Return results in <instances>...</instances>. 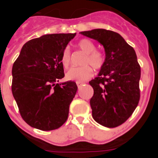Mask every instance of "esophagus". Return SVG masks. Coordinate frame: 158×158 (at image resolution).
<instances>
[{
    "label": "esophagus",
    "instance_id": "obj_1",
    "mask_svg": "<svg viewBox=\"0 0 158 158\" xmlns=\"http://www.w3.org/2000/svg\"><path fill=\"white\" fill-rule=\"evenodd\" d=\"M76 83H77V85L78 89H80V88L84 85L83 82H81V81H77Z\"/></svg>",
    "mask_w": 158,
    "mask_h": 158
}]
</instances>
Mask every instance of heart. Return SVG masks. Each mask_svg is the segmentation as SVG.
Here are the masks:
<instances>
[{
	"mask_svg": "<svg viewBox=\"0 0 158 158\" xmlns=\"http://www.w3.org/2000/svg\"><path fill=\"white\" fill-rule=\"evenodd\" d=\"M77 47L81 50L86 56L84 58L81 67H72L67 71L65 77L68 80L85 81L93 75L91 65L96 70L102 69L105 64V54L103 51L96 50V45L93 42L88 39H82L77 43ZM61 62L64 68H67L70 63V50L68 47H65L61 54Z\"/></svg>",
	"mask_w": 158,
	"mask_h": 158,
	"instance_id": "1",
	"label": "heart"
}]
</instances>
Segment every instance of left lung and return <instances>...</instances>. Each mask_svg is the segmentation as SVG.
<instances>
[{"label":"left lung","mask_w":158,"mask_h":158,"mask_svg":"<svg viewBox=\"0 0 158 158\" xmlns=\"http://www.w3.org/2000/svg\"><path fill=\"white\" fill-rule=\"evenodd\" d=\"M81 34L98 41L105 51V64L89 81L94 120L113 128L126 122L139 104L141 68L135 50L115 31L93 29Z\"/></svg>","instance_id":"left-lung-1"}]
</instances>
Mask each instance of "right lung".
<instances>
[{
  "instance_id": "add662e5",
  "label": "right lung",
  "mask_w": 158,
  "mask_h": 158,
  "mask_svg": "<svg viewBox=\"0 0 158 158\" xmlns=\"http://www.w3.org/2000/svg\"><path fill=\"white\" fill-rule=\"evenodd\" d=\"M73 34H50L29 40L12 65V92L23 120L42 131L59 128L66 121L76 95L74 81L64 77L61 54Z\"/></svg>"
}]
</instances>
